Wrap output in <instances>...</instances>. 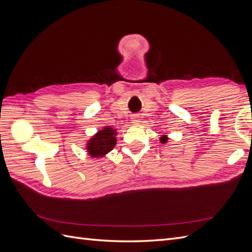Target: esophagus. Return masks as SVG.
I'll list each match as a JSON object with an SVG mask.
<instances>
[{"label":"esophagus","instance_id":"obj_1","mask_svg":"<svg viewBox=\"0 0 252 252\" xmlns=\"http://www.w3.org/2000/svg\"><path fill=\"white\" fill-rule=\"evenodd\" d=\"M131 121H132V123H133V124H138L139 122H140V119H139V117H138V116H132Z\"/></svg>","mask_w":252,"mask_h":252}]
</instances>
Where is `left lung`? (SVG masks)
<instances>
[{"mask_svg":"<svg viewBox=\"0 0 252 252\" xmlns=\"http://www.w3.org/2000/svg\"><path fill=\"white\" fill-rule=\"evenodd\" d=\"M167 141H168V136L167 135H162L161 138H159V142H161L162 144H165Z\"/></svg>","mask_w":252,"mask_h":252,"instance_id":"1","label":"left lung"}]
</instances>
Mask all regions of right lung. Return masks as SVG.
Segmentation results:
<instances>
[{
  "instance_id": "1",
  "label": "right lung",
  "mask_w": 252,
  "mask_h": 252,
  "mask_svg": "<svg viewBox=\"0 0 252 252\" xmlns=\"http://www.w3.org/2000/svg\"><path fill=\"white\" fill-rule=\"evenodd\" d=\"M117 129L110 126H105L100 129L86 144L87 154L93 158H104L110 152L117 144Z\"/></svg>"
}]
</instances>
